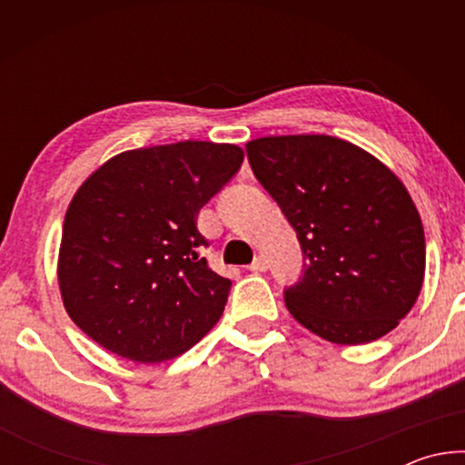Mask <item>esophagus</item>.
<instances>
[{"label":"esophagus","mask_w":465,"mask_h":465,"mask_svg":"<svg viewBox=\"0 0 465 465\" xmlns=\"http://www.w3.org/2000/svg\"><path fill=\"white\" fill-rule=\"evenodd\" d=\"M266 269H269V262H266L262 256H256L254 262L248 266V271H252V272H264Z\"/></svg>","instance_id":"34e87169"}]
</instances>
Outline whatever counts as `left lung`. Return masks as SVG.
<instances>
[{
  "label": "left lung",
  "mask_w": 465,
  "mask_h": 465,
  "mask_svg": "<svg viewBox=\"0 0 465 465\" xmlns=\"http://www.w3.org/2000/svg\"><path fill=\"white\" fill-rule=\"evenodd\" d=\"M246 152L303 250V277L285 291L291 316L349 346L396 328L419 299L427 261L419 209L402 180L330 135L261 137Z\"/></svg>",
  "instance_id": "left-lung-1"
}]
</instances>
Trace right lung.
Instances as JSON below:
<instances>
[{
    "mask_svg": "<svg viewBox=\"0 0 465 465\" xmlns=\"http://www.w3.org/2000/svg\"><path fill=\"white\" fill-rule=\"evenodd\" d=\"M242 147L178 141L129 149L69 203L57 262L63 305L94 342L162 363L222 318L232 281L209 269L196 215L240 170Z\"/></svg>",
    "mask_w": 465,
    "mask_h": 465,
    "instance_id": "add662e5",
    "label": "right lung"
}]
</instances>
